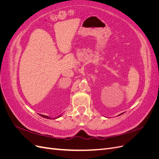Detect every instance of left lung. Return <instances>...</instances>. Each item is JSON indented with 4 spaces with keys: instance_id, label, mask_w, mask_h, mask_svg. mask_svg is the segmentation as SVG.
Wrapping results in <instances>:
<instances>
[{
    "instance_id": "8db88e82",
    "label": "left lung",
    "mask_w": 159,
    "mask_h": 159,
    "mask_svg": "<svg viewBox=\"0 0 159 159\" xmlns=\"http://www.w3.org/2000/svg\"><path fill=\"white\" fill-rule=\"evenodd\" d=\"M123 113H121V114H119V115H118V116H119V115H122V114H123Z\"/></svg>"
}]
</instances>
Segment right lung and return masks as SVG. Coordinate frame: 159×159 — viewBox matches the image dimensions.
<instances>
[{
	"label": "right lung",
	"instance_id": "right-lung-1",
	"mask_svg": "<svg viewBox=\"0 0 159 159\" xmlns=\"http://www.w3.org/2000/svg\"><path fill=\"white\" fill-rule=\"evenodd\" d=\"M40 116H42V117H44V118H46V119H52L51 117H48V116H46V115H41V114H39ZM61 117V115H60V116H58L57 117H56V118H55V119H57V118H58V117Z\"/></svg>",
	"mask_w": 159,
	"mask_h": 159
}]
</instances>
